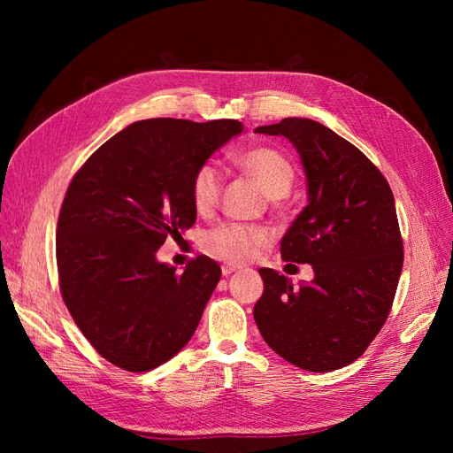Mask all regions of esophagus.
Segmentation results:
<instances>
[{"label":"esophagus","mask_w":453,"mask_h":453,"mask_svg":"<svg viewBox=\"0 0 453 453\" xmlns=\"http://www.w3.org/2000/svg\"><path fill=\"white\" fill-rule=\"evenodd\" d=\"M238 268L240 266H234V265H223V268H221L223 270V276H230V273L236 272Z\"/></svg>","instance_id":"1"}]
</instances>
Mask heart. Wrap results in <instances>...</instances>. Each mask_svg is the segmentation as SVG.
Wrapping results in <instances>:
<instances>
[{
    "mask_svg": "<svg viewBox=\"0 0 453 453\" xmlns=\"http://www.w3.org/2000/svg\"><path fill=\"white\" fill-rule=\"evenodd\" d=\"M234 164L250 173L258 187L272 198H281L289 193L295 181V166L281 150L273 147H251L234 157ZM223 190V173L213 162H202L190 181V200L202 215L211 213ZM268 228L245 223H223L211 228L203 238V248L210 255L226 263H245L263 245L270 242Z\"/></svg>",
    "mask_w": 453,
    "mask_h": 453,
    "instance_id": "obj_1",
    "label": "heart"
}]
</instances>
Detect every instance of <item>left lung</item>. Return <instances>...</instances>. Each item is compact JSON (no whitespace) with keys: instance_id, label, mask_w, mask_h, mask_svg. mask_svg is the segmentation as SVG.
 Instances as JSON below:
<instances>
[{"instance_id":"8db88e82","label":"left lung","mask_w":453,"mask_h":453,"mask_svg":"<svg viewBox=\"0 0 453 453\" xmlns=\"http://www.w3.org/2000/svg\"><path fill=\"white\" fill-rule=\"evenodd\" d=\"M255 132L285 135L303 158L308 205L281 240V258L311 265L308 285L260 268L255 323L285 361L331 372L361 355L386 323L403 270V238L386 177L365 153L311 119Z\"/></svg>"}]
</instances>
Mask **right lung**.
Listing matches in <instances>:
<instances>
[{
  "label": "right lung",
  "mask_w": 453,
  "mask_h": 453,
  "mask_svg": "<svg viewBox=\"0 0 453 453\" xmlns=\"http://www.w3.org/2000/svg\"><path fill=\"white\" fill-rule=\"evenodd\" d=\"M242 130L232 119L138 120L96 149L67 187L57 228L60 293L115 366L147 372L193 338L221 268L198 255L177 273L157 251L195 225L193 173Z\"/></svg>",
  "instance_id": "1"
}]
</instances>
